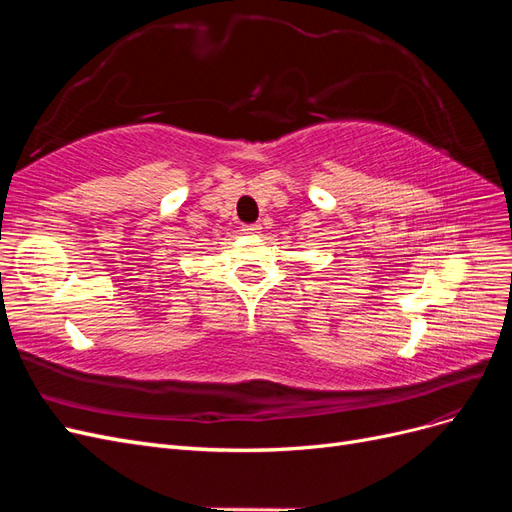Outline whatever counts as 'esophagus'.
<instances>
[{"instance_id": "34e87169", "label": "esophagus", "mask_w": 512, "mask_h": 512, "mask_svg": "<svg viewBox=\"0 0 512 512\" xmlns=\"http://www.w3.org/2000/svg\"><path fill=\"white\" fill-rule=\"evenodd\" d=\"M260 230H262V228H260V224H245V226H243V232H245V235H258Z\"/></svg>"}]
</instances>
